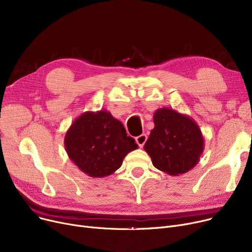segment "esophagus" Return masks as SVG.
Segmentation results:
<instances>
[{"mask_svg":"<svg viewBox=\"0 0 252 252\" xmlns=\"http://www.w3.org/2000/svg\"><path fill=\"white\" fill-rule=\"evenodd\" d=\"M146 141H147V136L145 134H142L136 138V142L139 145V147H141V148L144 146V144Z\"/></svg>","mask_w":252,"mask_h":252,"instance_id":"obj_1","label":"esophagus"}]
</instances>
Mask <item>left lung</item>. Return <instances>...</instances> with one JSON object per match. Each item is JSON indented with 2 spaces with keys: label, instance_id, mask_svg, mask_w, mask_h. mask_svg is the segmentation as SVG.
Listing matches in <instances>:
<instances>
[{
  "label": "left lung",
  "instance_id": "left-lung-1",
  "mask_svg": "<svg viewBox=\"0 0 252 252\" xmlns=\"http://www.w3.org/2000/svg\"><path fill=\"white\" fill-rule=\"evenodd\" d=\"M153 122L154 128L144 145L153 165L169 176L188 173L204 149L199 126L192 117L165 107L154 112Z\"/></svg>",
  "mask_w": 252,
  "mask_h": 252
}]
</instances>
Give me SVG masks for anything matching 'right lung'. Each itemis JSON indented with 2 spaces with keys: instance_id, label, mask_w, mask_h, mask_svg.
Returning <instances> with one entry per match:
<instances>
[{
  "instance_id": "right-lung-1",
  "label": "right lung",
  "mask_w": 252,
  "mask_h": 252,
  "mask_svg": "<svg viewBox=\"0 0 252 252\" xmlns=\"http://www.w3.org/2000/svg\"><path fill=\"white\" fill-rule=\"evenodd\" d=\"M64 146L69 159L92 178L113 174L126 154L138 148L124 125L107 110L79 115L66 131Z\"/></svg>"
}]
</instances>
